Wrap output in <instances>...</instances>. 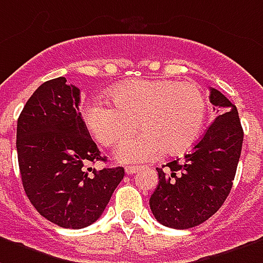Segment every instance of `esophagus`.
<instances>
[{
	"label": "esophagus",
	"mask_w": 263,
	"mask_h": 263,
	"mask_svg": "<svg viewBox=\"0 0 263 263\" xmlns=\"http://www.w3.org/2000/svg\"><path fill=\"white\" fill-rule=\"evenodd\" d=\"M138 170H139V167L138 166H126L125 167L126 174H135Z\"/></svg>",
	"instance_id": "esophagus-1"
}]
</instances>
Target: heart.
<instances>
[{"mask_svg": "<svg viewBox=\"0 0 263 263\" xmlns=\"http://www.w3.org/2000/svg\"><path fill=\"white\" fill-rule=\"evenodd\" d=\"M114 106L95 102L83 111L85 124L104 146L122 142L117 160L141 163L188 151L199 137L206 117V99L192 82L171 79H137L118 83L110 92Z\"/></svg>", "mask_w": 263, "mask_h": 263, "instance_id": "1", "label": "heart"}]
</instances>
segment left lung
<instances>
[{
    "mask_svg": "<svg viewBox=\"0 0 263 263\" xmlns=\"http://www.w3.org/2000/svg\"><path fill=\"white\" fill-rule=\"evenodd\" d=\"M209 100L219 116L182 160L156 168L159 185L149 199L156 220L171 229H191L220 209L240 160L244 131L237 107L215 87Z\"/></svg>",
    "mask_w": 263,
    "mask_h": 263,
    "instance_id": "left-lung-1",
    "label": "left lung"
}]
</instances>
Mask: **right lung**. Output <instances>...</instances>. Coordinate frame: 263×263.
I'll return each instance as SVG.
<instances>
[{
  "instance_id": "right-lung-1",
  "label": "right lung",
  "mask_w": 263,
  "mask_h": 263,
  "mask_svg": "<svg viewBox=\"0 0 263 263\" xmlns=\"http://www.w3.org/2000/svg\"><path fill=\"white\" fill-rule=\"evenodd\" d=\"M81 90L64 77L36 89L17 118L22 184L36 211L64 229H83L102 216L124 168L97 171L106 160L79 112Z\"/></svg>"
}]
</instances>
